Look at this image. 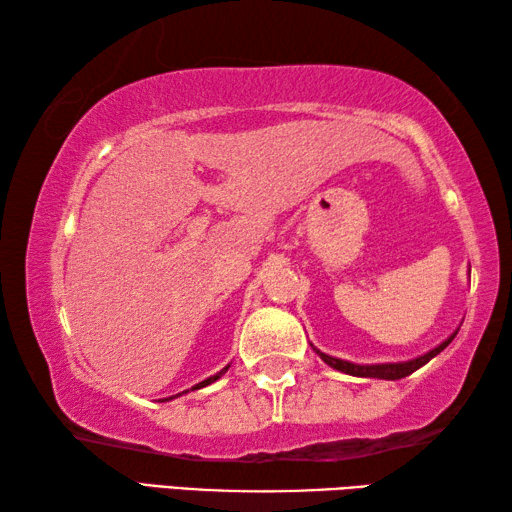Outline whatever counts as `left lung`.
<instances>
[{
	"label": "left lung",
	"instance_id": "obj_1",
	"mask_svg": "<svg viewBox=\"0 0 512 512\" xmlns=\"http://www.w3.org/2000/svg\"><path fill=\"white\" fill-rule=\"evenodd\" d=\"M454 336H447V339L436 345V348L420 354V357L409 359V361H397V363H352V361H345V359H336V357H329V354L320 352L318 348H311L316 350V354L320 359H323L327 366H332L334 370H341L345 375H352V377H370V379H388V381H395V379H402V377H409L411 372H415L418 368H422L424 363H429L436 354L443 352L449 343L454 341Z\"/></svg>",
	"mask_w": 512,
	"mask_h": 512
}]
</instances>
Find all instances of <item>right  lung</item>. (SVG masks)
<instances>
[{"label": "right lung", "instance_id": "1", "mask_svg": "<svg viewBox=\"0 0 512 512\" xmlns=\"http://www.w3.org/2000/svg\"><path fill=\"white\" fill-rule=\"evenodd\" d=\"M228 368H230V363H228V366H225L223 370H219V372H216V375H212V377H207V379H203V381H201V384H196V386H192V391H198V388H205V386H210V384H214V381H216V379H219V377H223V375H225V372H228ZM183 393H187V391H183ZM173 397H180V393H178V395H171V397H164V402H167V400H173Z\"/></svg>", "mask_w": 512, "mask_h": 512}]
</instances>
